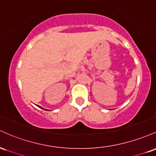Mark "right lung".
Returning a JSON list of instances; mask_svg holds the SVG:
<instances>
[{
	"label": "right lung",
	"mask_w": 156,
	"mask_h": 156,
	"mask_svg": "<svg viewBox=\"0 0 156 156\" xmlns=\"http://www.w3.org/2000/svg\"><path fill=\"white\" fill-rule=\"evenodd\" d=\"M38 107H39V108H41V109H43V110H45H45H46V109H45V108H42V107H40V106H39V105H37ZM46 111H47V110H46Z\"/></svg>",
	"instance_id": "add662e5"
}]
</instances>
